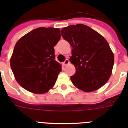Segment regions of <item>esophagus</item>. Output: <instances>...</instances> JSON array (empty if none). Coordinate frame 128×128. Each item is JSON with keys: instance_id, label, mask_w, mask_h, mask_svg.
I'll return each mask as SVG.
<instances>
[{"instance_id": "esophagus-1", "label": "esophagus", "mask_w": 128, "mask_h": 128, "mask_svg": "<svg viewBox=\"0 0 128 128\" xmlns=\"http://www.w3.org/2000/svg\"><path fill=\"white\" fill-rule=\"evenodd\" d=\"M69 63H70V62H69V60L66 59V60H65V61L64 62H63V65H64V66H66V65H68V64H69Z\"/></svg>"}]
</instances>
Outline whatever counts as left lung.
<instances>
[{"mask_svg": "<svg viewBox=\"0 0 128 128\" xmlns=\"http://www.w3.org/2000/svg\"><path fill=\"white\" fill-rule=\"evenodd\" d=\"M72 47L70 61L76 72L70 77L79 90L90 92L102 88L112 74L114 54L107 40L88 26L78 24L61 30Z\"/></svg>", "mask_w": 128, "mask_h": 128, "instance_id": "1", "label": "left lung"}]
</instances>
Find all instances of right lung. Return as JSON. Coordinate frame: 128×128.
Returning <instances> with one entry per match:
<instances>
[{"label":"right lung","instance_id":"add662e5","mask_svg":"<svg viewBox=\"0 0 128 128\" xmlns=\"http://www.w3.org/2000/svg\"><path fill=\"white\" fill-rule=\"evenodd\" d=\"M59 28H36L16 42L10 59L16 80L33 94H45L54 86L62 71L55 60L54 46L61 37Z\"/></svg>","mask_w":128,"mask_h":128}]
</instances>
